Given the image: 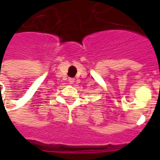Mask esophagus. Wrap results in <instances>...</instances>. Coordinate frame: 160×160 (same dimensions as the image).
Masks as SVG:
<instances>
[{
    "label": "esophagus",
    "mask_w": 160,
    "mask_h": 160,
    "mask_svg": "<svg viewBox=\"0 0 160 160\" xmlns=\"http://www.w3.org/2000/svg\"><path fill=\"white\" fill-rule=\"evenodd\" d=\"M69 82L71 84H73V82H74V79H73V78H70V79H69Z\"/></svg>",
    "instance_id": "34e87169"
}]
</instances>
